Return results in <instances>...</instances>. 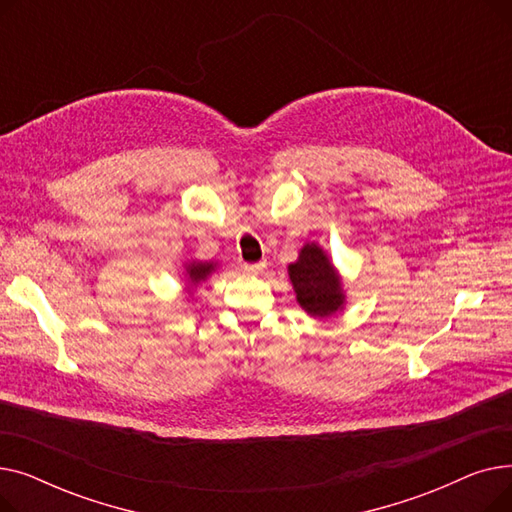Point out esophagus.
<instances>
[{"instance_id": "esophagus-1", "label": "esophagus", "mask_w": 512, "mask_h": 512, "mask_svg": "<svg viewBox=\"0 0 512 512\" xmlns=\"http://www.w3.org/2000/svg\"><path fill=\"white\" fill-rule=\"evenodd\" d=\"M263 267H265V261H259V263H245L242 265V270H245L247 274H261Z\"/></svg>"}]
</instances>
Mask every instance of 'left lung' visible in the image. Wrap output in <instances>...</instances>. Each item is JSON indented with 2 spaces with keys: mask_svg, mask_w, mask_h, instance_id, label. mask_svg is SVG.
<instances>
[{
  "mask_svg": "<svg viewBox=\"0 0 512 512\" xmlns=\"http://www.w3.org/2000/svg\"><path fill=\"white\" fill-rule=\"evenodd\" d=\"M288 274L297 292L299 305L313 317H330L344 305V292L338 274L315 242H307L299 259L288 265Z\"/></svg>",
  "mask_w": 512,
  "mask_h": 512,
  "instance_id": "1",
  "label": "left lung"
}]
</instances>
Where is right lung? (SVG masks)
I'll list each match as a JSON object with an SVG mask.
<instances>
[{"mask_svg": "<svg viewBox=\"0 0 512 512\" xmlns=\"http://www.w3.org/2000/svg\"><path fill=\"white\" fill-rule=\"evenodd\" d=\"M213 272V263H188L186 276L193 286H197L201 280H205Z\"/></svg>", "mask_w": 512, "mask_h": 512, "instance_id": "right-lung-1", "label": "right lung"}]
</instances>
